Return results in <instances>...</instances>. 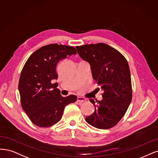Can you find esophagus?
Instances as JSON below:
<instances>
[{
    "instance_id": "1",
    "label": "esophagus",
    "mask_w": 158,
    "mask_h": 158,
    "mask_svg": "<svg viewBox=\"0 0 158 158\" xmlns=\"http://www.w3.org/2000/svg\"><path fill=\"white\" fill-rule=\"evenodd\" d=\"M77 102H85L86 101V99L84 98L83 97H80V96H78L77 98Z\"/></svg>"
}]
</instances>
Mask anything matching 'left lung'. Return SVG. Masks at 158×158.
Masks as SVG:
<instances>
[{"label":"left lung","mask_w":158,"mask_h":158,"mask_svg":"<svg viewBox=\"0 0 158 158\" xmlns=\"http://www.w3.org/2000/svg\"><path fill=\"white\" fill-rule=\"evenodd\" d=\"M76 49L90 64L93 79L104 90L101 101L89 99L95 110L85 120L96 128L110 129L124 116L132 100L128 62L118 50L104 43L77 46Z\"/></svg>","instance_id":"8db88e82"}]
</instances>
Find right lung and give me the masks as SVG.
Wrapping results in <instances>:
<instances>
[{
  "label": "right lung",
  "instance_id": "obj_1",
  "mask_svg": "<svg viewBox=\"0 0 158 158\" xmlns=\"http://www.w3.org/2000/svg\"><path fill=\"white\" fill-rule=\"evenodd\" d=\"M76 54L75 47L57 43L45 45L35 51L25 62L19 80L23 110L39 127L52 126L62 119L64 108L77 100L75 95L63 97L57 89L56 65L60 60Z\"/></svg>",
  "mask_w": 158,
  "mask_h": 158
}]
</instances>
